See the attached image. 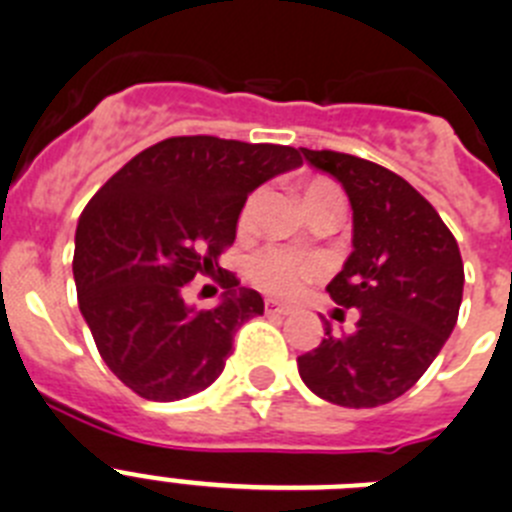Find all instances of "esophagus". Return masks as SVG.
I'll return each instance as SVG.
<instances>
[{
  "mask_svg": "<svg viewBox=\"0 0 512 512\" xmlns=\"http://www.w3.org/2000/svg\"><path fill=\"white\" fill-rule=\"evenodd\" d=\"M264 310H266V315H279V318H284V315H289V312H292V307L279 305V302H274V300H266Z\"/></svg>",
  "mask_w": 512,
  "mask_h": 512,
  "instance_id": "34e87169",
  "label": "esophagus"
}]
</instances>
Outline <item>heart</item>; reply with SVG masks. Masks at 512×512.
Listing matches in <instances>:
<instances>
[{"label":"heart","mask_w":512,"mask_h":512,"mask_svg":"<svg viewBox=\"0 0 512 512\" xmlns=\"http://www.w3.org/2000/svg\"><path fill=\"white\" fill-rule=\"evenodd\" d=\"M330 197H341V189L328 182V179H312L302 189V202H305L307 212L315 210L320 202L330 200ZM256 205H259V192L248 194V200L241 207V215H238V228H251ZM246 274L253 287H259L266 295L292 297L300 292L302 284L312 282V279H318L323 274V261L318 256H312V253L295 251V248L266 246L248 259Z\"/></svg>","instance_id":"heart-1"}]
</instances>
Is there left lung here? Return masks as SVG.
Returning a JSON list of instances; mask_svg holds the SVG:
<instances>
[{"instance_id":"left-lung-1","label":"left lung","mask_w":512,"mask_h":512,"mask_svg":"<svg viewBox=\"0 0 512 512\" xmlns=\"http://www.w3.org/2000/svg\"><path fill=\"white\" fill-rule=\"evenodd\" d=\"M300 151L351 200L354 251L328 292L356 307L359 323L348 336H333L325 323V338L297 356V369L333 405H387L423 377L454 330L464 292L459 246L431 202L395 171L351 153Z\"/></svg>"}]
</instances>
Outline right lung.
<instances>
[{
    "label": "right lung",
    "instance_id": "1",
    "mask_svg": "<svg viewBox=\"0 0 512 512\" xmlns=\"http://www.w3.org/2000/svg\"><path fill=\"white\" fill-rule=\"evenodd\" d=\"M292 146L176 135L130 158L84 207L76 228L79 310L99 356L135 395L184 400L225 369L235 330L264 315L256 289L217 264L243 202L295 169ZM226 289L212 311L183 302L189 281Z\"/></svg>",
    "mask_w": 512,
    "mask_h": 512
}]
</instances>
